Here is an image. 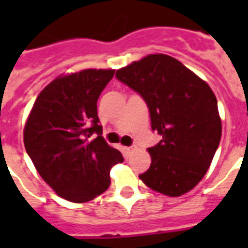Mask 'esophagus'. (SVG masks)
I'll list each match as a JSON object with an SVG mask.
<instances>
[{
  "instance_id": "34e87169",
  "label": "esophagus",
  "mask_w": 248,
  "mask_h": 248,
  "mask_svg": "<svg viewBox=\"0 0 248 248\" xmlns=\"http://www.w3.org/2000/svg\"><path fill=\"white\" fill-rule=\"evenodd\" d=\"M124 153L128 155L132 151H134V148H132V147H124Z\"/></svg>"
}]
</instances>
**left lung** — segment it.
<instances>
[{
  "label": "left lung",
  "mask_w": 248,
  "mask_h": 248,
  "mask_svg": "<svg viewBox=\"0 0 248 248\" xmlns=\"http://www.w3.org/2000/svg\"><path fill=\"white\" fill-rule=\"evenodd\" d=\"M116 77L143 97L152 130L162 136L148 148L151 167L139 177L166 196L189 192L207 172L221 138L217 100L210 86L163 54L121 68Z\"/></svg>",
  "instance_id": "1"
}]
</instances>
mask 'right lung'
<instances>
[{
	"label": "right lung",
	"instance_id": "1",
	"mask_svg": "<svg viewBox=\"0 0 248 248\" xmlns=\"http://www.w3.org/2000/svg\"><path fill=\"white\" fill-rule=\"evenodd\" d=\"M113 75V69H85L58 77L41 91L25 124V151L64 200L79 203L104 193L110 169L124 161L101 136L97 117V99Z\"/></svg>",
	"mask_w": 248,
	"mask_h": 248
}]
</instances>
